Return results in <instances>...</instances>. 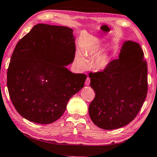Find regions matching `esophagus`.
Segmentation results:
<instances>
[{
  "instance_id": "esophagus-1",
  "label": "esophagus",
  "mask_w": 157,
  "mask_h": 157,
  "mask_svg": "<svg viewBox=\"0 0 157 157\" xmlns=\"http://www.w3.org/2000/svg\"><path fill=\"white\" fill-rule=\"evenodd\" d=\"M89 84H90V78L89 77H87L86 79V81H85V84H86V86H89Z\"/></svg>"
}]
</instances>
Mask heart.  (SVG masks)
Listing matches in <instances>:
<instances>
[{
    "instance_id": "1",
    "label": "heart",
    "mask_w": 157,
    "mask_h": 157,
    "mask_svg": "<svg viewBox=\"0 0 157 157\" xmlns=\"http://www.w3.org/2000/svg\"><path fill=\"white\" fill-rule=\"evenodd\" d=\"M100 51V48L99 47H94L91 48L89 50H84V53L86 56L88 57H95L99 54ZM75 60L76 62H78V64L80 66L81 68L85 69L87 68V61L84 57L83 55H82L80 52H78L75 55ZM107 59L105 57L102 56L100 58H98L97 59L96 62H95V65H96V67L100 68V69H103L105 68L107 65Z\"/></svg>"
}]
</instances>
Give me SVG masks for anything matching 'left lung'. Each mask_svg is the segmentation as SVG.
Returning a JSON list of instances; mask_svg holds the SVG:
<instances>
[{
	"label": "left lung",
	"instance_id": "8db88e82",
	"mask_svg": "<svg viewBox=\"0 0 157 157\" xmlns=\"http://www.w3.org/2000/svg\"><path fill=\"white\" fill-rule=\"evenodd\" d=\"M90 86L95 96L89 113L103 129L124 127L136 118L147 94V66L140 45L124 42L119 59L101 71L90 73Z\"/></svg>",
	"mask_w": 157,
	"mask_h": 157
}]
</instances>
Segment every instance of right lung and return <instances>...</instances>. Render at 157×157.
Masks as SVG:
<instances>
[{"label": "right lung", "instance_id": "right-lung-1", "mask_svg": "<svg viewBox=\"0 0 157 157\" xmlns=\"http://www.w3.org/2000/svg\"><path fill=\"white\" fill-rule=\"evenodd\" d=\"M73 32L65 26L37 24L16 46L7 85L16 110L27 120L39 124L56 121L69 99L84 86L86 75L71 73L65 66L75 58Z\"/></svg>", "mask_w": 157, "mask_h": 157}]
</instances>
